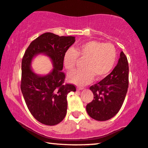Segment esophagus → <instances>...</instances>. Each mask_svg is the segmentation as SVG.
Returning a JSON list of instances; mask_svg holds the SVG:
<instances>
[{"mask_svg":"<svg viewBox=\"0 0 148 148\" xmlns=\"http://www.w3.org/2000/svg\"><path fill=\"white\" fill-rule=\"evenodd\" d=\"M77 89L78 90H83V89H84V88H83V87H77Z\"/></svg>","mask_w":148,"mask_h":148,"instance_id":"obj_1","label":"esophagus"}]
</instances>
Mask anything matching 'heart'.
<instances>
[{
    "instance_id": "obj_1",
    "label": "heart",
    "mask_w": 148,
    "mask_h": 148,
    "mask_svg": "<svg viewBox=\"0 0 148 148\" xmlns=\"http://www.w3.org/2000/svg\"><path fill=\"white\" fill-rule=\"evenodd\" d=\"M78 58L85 59L82 63L83 69L70 73L68 79L77 85L84 86L91 83L94 77L101 80L110 74L116 61V50L110 43L88 41L65 52L62 60L63 67L71 71Z\"/></svg>"
}]
</instances>
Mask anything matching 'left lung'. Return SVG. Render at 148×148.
<instances>
[{"label":"left lung","mask_w":148,"mask_h":148,"mask_svg":"<svg viewBox=\"0 0 148 148\" xmlns=\"http://www.w3.org/2000/svg\"><path fill=\"white\" fill-rule=\"evenodd\" d=\"M129 67L123 51L120 53L118 63L112 71L90 90L94 99L86 106L88 114L99 121L112 119L122 107L128 88Z\"/></svg>","instance_id":"1"}]
</instances>
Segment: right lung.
Segmentation results:
<instances>
[{
	"label": "right lung",
	"mask_w": 148,
	"mask_h": 148,
	"mask_svg": "<svg viewBox=\"0 0 148 148\" xmlns=\"http://www.w3.org/2000/svg\"><path fill=\"white\" fill-rule=\"evenodd\" d=\"M75 42L74 36H59L44 33L31 42L22 61L21 90L28 110L38 122L54 126L64 119L67 113V96L76 91L73 85L64 84L63 56ZM45 55L52 61L53 69L41 76L31 65L36 56Z\"/></svg>",
	"instance_id": "right-lung-1"
}]
</instances>
